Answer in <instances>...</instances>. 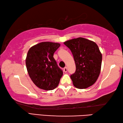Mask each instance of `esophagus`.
Here are the masks:
<instances>
[{"instance_id": "34e87169", "label": "esophagus", "mask_w": 123, "mask_h": 123, "mask_svg": "<svg viewBox=\"0 0 123 123\" xmlns=\"http://www.w3.org/2000/svg\"><path fill=\"white\" fill-rule=\"evenodd\" d=\"M63 71H64V72H65V73H66L67 72V67H65L64 68Z\"/></svg>"}]
</instances>
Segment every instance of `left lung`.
<instances>
[{"mask_svg":"<svg viewBox=\"0 0 123 123\" xmlns=\"http://www.w3.org/2000/svg\"><path fill=\"white\" fill-rule=\"evenodd\" d=\"M73 55L76 70L70 75L76 88L85 89L96 82L101 70L102 54L94 42L79 37L64 42Z\"/></svg>","mask_w":123,"mask_h":123,"instance_id":"obj_1","label":"left lung"}]
</instances>
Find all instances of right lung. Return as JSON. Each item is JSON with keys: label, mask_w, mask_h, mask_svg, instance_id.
I'll list each match as a JSON object with an SVG mask.
<instances>
[{"label": "right lung", "mask_w": 123, "mask_h": 123, "mask_svg": "<svg viewBox=\"0 0 123 123\" xmlns=\"http://www.w3.org/2000/svg\"><path fill=\"white\" fill-rule=\"evenodd\" d=\"M60 44L43 42L31 47L27 54L25 63L32 82L38 88L46 91L56 88L63 75L53 57Z\"/></svg>", "instance_id": "1"}]
</instances>
